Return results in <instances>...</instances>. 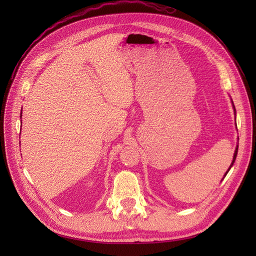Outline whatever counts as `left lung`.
Wrapping results in <instances>:
<instances>
[{
	"instance_id": "8db88e82",
	"label": "left lung",
	"mask_w": 256,
	"mask_h": 256,
	"mask_svg": "<svg viewBox=\"0 0 256 256\" xmlns=\"http://www.w3.org/2000/svg\"><path fill=\"white\" fill-rule=\"evenodd\" d=\"M233 106H234V104H233ZM234 111H235V106H234ZM236 113V112H235ZM237 152H238V145H237V147H236V150H235V154H234V157H233V161H232V164H230V168H232V166L234 164V162H235V160H236V157H237ZM230 168H228V171H230ZM228 171L226 173V175L228 173ZM224 175V176H226Z\"/></svg>"
}]
</instances>
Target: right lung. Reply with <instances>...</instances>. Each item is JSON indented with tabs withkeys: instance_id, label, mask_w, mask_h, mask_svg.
I'll list each match as a JSON object with an SVG mask.
<instances>
[{
	"instance_id": "right-lung-1",
	"label": "right lung",
	"mask_w": 256,
	"mask_h": 256,
	"mask_svg": "<svg viewBox=\"0 0 256 256\" xmlns=\"http://www.w3.org/2000/svg\"><path fill=\"white\" fill-rule=\"evenodd\" d=\"M21 113H22V111H21Z\"/></svg>"
}]
</instances>
